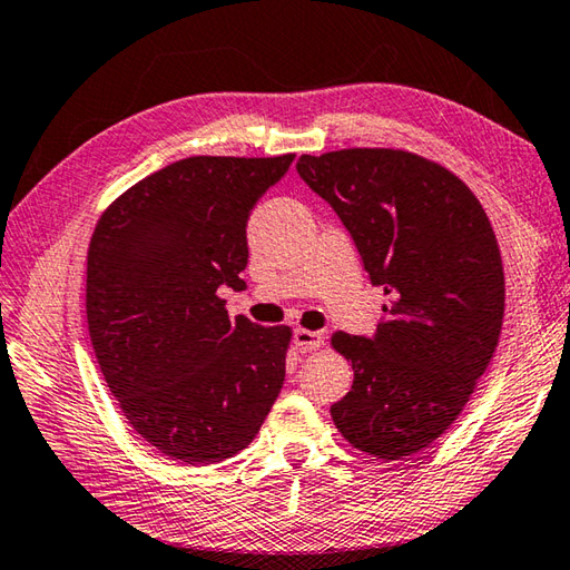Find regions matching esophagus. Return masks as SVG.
<instances>
[{
	"label": "esophagus",
	"instance_id": "obj_1",
	"mask_svg": "<svg viewBox=\"0 0 570 570\" xmlns=\"http://www.w3.org/2000/svg\"><path fill=\"white\" fill-rule=\"evenodd\" d=\"M294 341H296V345H298V351H304V353H308V351H318L321 345H323V336L318 331H306V328H296L294 331Z\"/></svg>",
	"mask_w": 570,
	"mask_h": 570
}]
</instances>
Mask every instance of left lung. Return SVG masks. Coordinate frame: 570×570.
Returning a JSON list of instances; mask_svg holds the SVG:
<instances>
[{
  "label": "left lung",
  "instance_id": "left-lung-1",
  "mask_svg": "<svg viewBox=\"0 0 570 570\" xmlns=\"http://www.w3.org/2000/svg\"><path fill=\"white\" fill-rule=\"evenodd\" d=\"M296 170L387 294L371 338L333 336L353 385L331 417L353 448L405 460L452 425L494 355L504 272L492 225L460 177L412 153L301 155Z\"/></svg>",
  "mask_w": 570,
  "mask_h": 570
}]
</instances>
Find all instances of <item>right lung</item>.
<instances>
[{
    "label": "right lung",
    "instance_id": "1",
    "mask_svg": "<svg viewBox=\"0 0 570 570\" xmlns=\"http://www.w3.org/2000/svg\"><path fill=\"white\" fill-rule=\"evenodd\" d=\"M278 158H185L132 185L88 247L96 358L142 440L185 464L222 462L256 438L286 375V326L229 318L252 209L288 173Z\"/></svg>",
    "mask_w": 570,
    "mask_h": 570
}]
</instances>
